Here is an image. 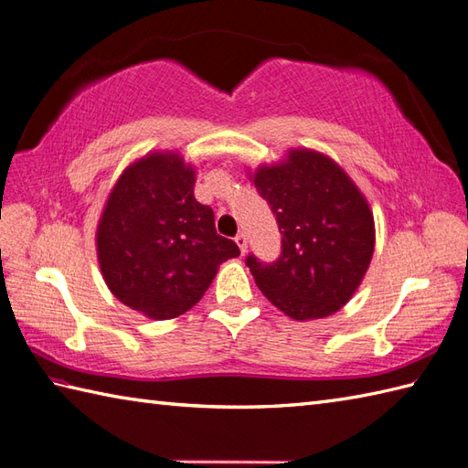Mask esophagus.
<instances>
[{"instance_id": "1", "label": "esophagus", "mask_w": 468, "mask_h": 468, "mask_svg": "<svg viewBox=\"0 0 468 468\" xmlns=\"http://www.w3.org/2000/svg\"><path fill=\"white\" fill-rule=\"evenodd\" d=\"M235 243H237V247H239V251L241 253H245L247 251V237L243 235V233H239L235 237Z\"/></svg>"}]
</instances>
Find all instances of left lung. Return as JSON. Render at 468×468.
I'll list each match as a JSON object with an SVG mask.
<instances>
[{
	"label": "left lung",
	"mask_w": 468,
	"mask_h": 468,
	"mask_svg": "<svg viewBox=\"0 0 468 468\" xmlns=\"http://www.w3.org/2000/svg\"><path fill=\"white\" fill-rule=\"evenodd\" d=\"M253 183L282 233L273 263L245 257L255 283L293 320H317L354 295L374 253V217L366 198L330 158L292 151L263 166Z\"/></svg>",
	"instance_id": "1"
}]
</instances>
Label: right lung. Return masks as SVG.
Listing matches in <instances>:
<instances>
[{
	"instance_id": "obj_1",
	"label": "right lung",
	"mask_w": 468,
	"mask_h": 468,
	"mask_svg": "<svg viewBox=\"0 0 468 468\" xmlns=\"http://www.w3.org/2000/svg\"><path fill=\"white\" fill-rule=\"evenodd\" d=\"M195 173L176 154L128 166L98 225V261L118 302L171 320L205 295L217 267L239 255L215 231V213L193 195Z\"/></svg>"
}]
</instances>
